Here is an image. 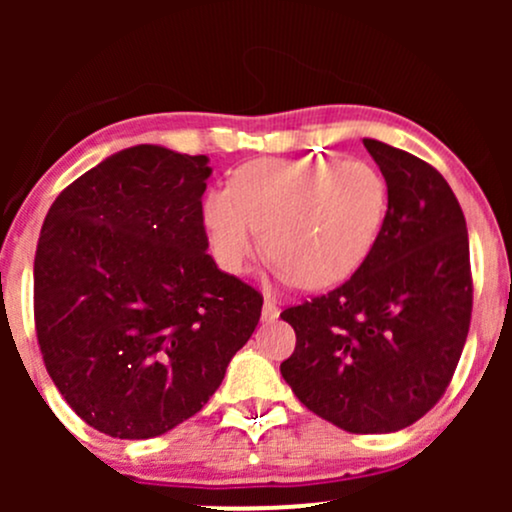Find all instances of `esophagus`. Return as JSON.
I'll return each instance as SVG.
<instances>
[{"mask_svg": "<svg viewBox=\"0 0 512 512\" xmlns=\"http://www.w3.org/2000/svg\"><path fill=\"white\" fill-rule=\"evenodd\" d=\"M274 317H279V305H276L272 296H267V298H264V305H262V320L272 322Z\"/></svg>", "mask_w": 512, "mask_h": 512, "instance_id": "1", "label": "esophagus"}]
</instances>
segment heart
Masks as SVG:
<instances>
[{"mask_svg":"<svg viewBox=\"0 0 512 512\" xmlns=\"http://www.w3.org/2000/svg\"><path fill=\"white\" fill-rule=\"evenodd\" d=\"M387 185L370 163L334 156L257 158L228 190L204 199L211 248L228 272H245L264 250L276 272L325 289L366 262L383 231Z\"/></svg>","mask_w":512,"mask_h":512,"instance_id":"1","label":"heart"}]
</instances>
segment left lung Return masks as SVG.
<instances>
[{"label": "left lung", "mask_w": 512, "mask_h": 512, "mask_svg": "<svg viewBox=\"0 0 512 512\" xmlns=\"http://www.w3.org/2000/svg\"><path fill=\"white\" fill-rule=\"evenodd\" d=\"M387 182L383 231L351 279L286 308L296 349L281 375L349 433H392L448 390L472 320L467 223L431 163L363 139Z\"/></svg>", "instance_id": "8db88e82"}]
</instances>
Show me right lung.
Segmentation results:
<instances>
[{
	"mask_svg": "<svg viewBox=\"0 0 512 512\" xmlns=\"http://www.w3.org/2000/svg\"><path fill=\"white\" fill-rule=\"evenodd\" d=\"M207 163L132 146L64 187L40 228V354L105 436L156 438L195 416L260 322L262 293L207 255Z\"/></svg>",
	"mask_w": 512,
	"mask_h": 512,
	"instance_id": "1",
	"label": "right lung"
}]
</instances>
